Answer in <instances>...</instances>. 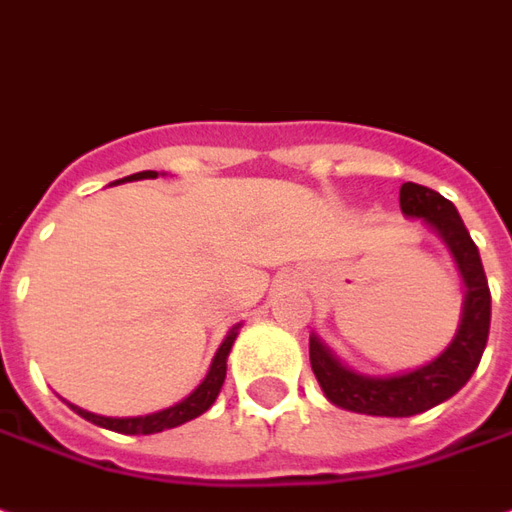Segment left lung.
Masks as SVG:
<instances>
[{
	"mask_svg": "<svg viewBox=\"0 0 512 512\" xmlns=\"http://www.w3.org/2000/svg\"><path fill=\"white\" fill-rule=\"evenodd\" d=\"M401 212L406 218H417L446 243V249L457 263L465 300H462L460 328L448 347L415 370L392 375H367L347 367L339 356L311 333V370L319 387L333 406L373 417H412L426 412L437 403L457 395L468 378L479 367L485 353L490 330V288L482 257L468 229L462 224L457 207L415 182L401 184Z\"/></svg>",
	"mask_w": 512,
	"mask_h": 512,
	"instance_id": "1",
	"label": "left lung"
}]
</instances>
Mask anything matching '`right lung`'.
<instances>
[{"instance_id": "right-lung-1", "label": "right lung", "mask_w": 512, "mask_h": 512, "mask_svg": "<svg viewBox=\"0 0 512 512\" xmlns=\"http://www.w3.org/2000/svg\"><path fill=\"white\" fill-rule=\"evenodd\" d=\"M159 173L156 170H142V173H134V176H125V179H117V182H139V179H156ZM238 330L241 325H235V328L229 330L227 336H224V342L218 347V353L212 358L210 370L204 375V381L198 384L184 401L173 403L168 409H159V412H151V415H137V417H106V415H95V412H86L81 406H75V403H69L72 406V412H78L83 420H89V423H95L100 429H109V431H120V434H156V431H165V429H176V426H182L187 420H193V417L204 415L207 409H210L215 398H218V392L224 387V378H227V358L229 350H232V344L238 339Z\"/></svg>"}]
</instances>
